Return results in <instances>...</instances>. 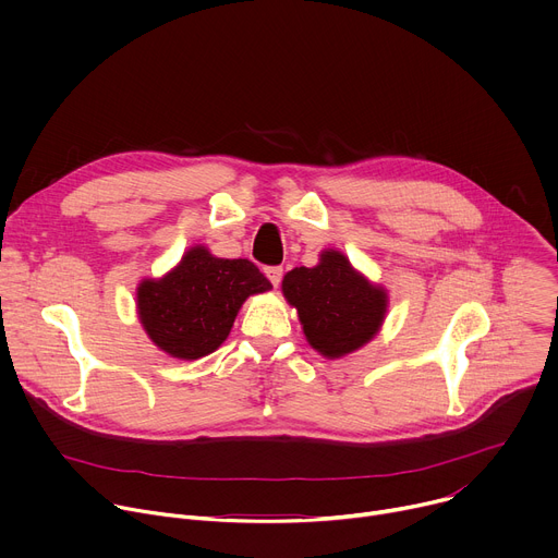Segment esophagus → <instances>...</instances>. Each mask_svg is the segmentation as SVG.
<instances>
[{"label": "esophagus", "instance_id": "obj_1", "mask_svg": "<svg viewBox=\"0 0 558 558\" xmlns=\"http://www.w3.org/2000/svg\"><path fill=\"white\" fill-rule=\"evenodd\" d=\"M265 274H267V278L271 280V284H274V287H278V284H280V280H282V267H267V269H265Z\"/></svg>", "mask_w": 558, "mask_h": 558}]
</instances>
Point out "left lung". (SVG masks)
Wrapping results in <instances>:
<instances>
[{
    "mask_svg": "<svg viewBox=\"0 0 558 558\" xmlns=\"http://www.w3.org/2000/svg\"><path fill=\"white\" fill-rule=\"evenodd\" d=\"M287 300L298 308L308 344L327 357L366 344L386 313V293L353 271L340 252H325L313 269L298 267L282 280Z\"/></svg>",
    "mask_w": 558,
    "mask_h": 558,
    "instance_id": "8db88e82",
    "label": "left lung"
}]
</instances>
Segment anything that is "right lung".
Wrapping results in <instances>:
<instances>
[{
    "label": "right lung",
    "instance_id": "add662e5",
    "mask_svg": "<svg viewBox=\"0 0 558 558\" xmlns=\"http://www.w3.org/2000/svg\"><path fill=\"white\" fill-rule=\"evenodd\" d=\"M267 289L271 282L252 260L214 258L194 247L163 280L141 282L138 317L158 349L198 360L225 342L243 302Z\"/></svg>",
    "mask_w": 558,
    "mask_h": 558
}]
</instances>
